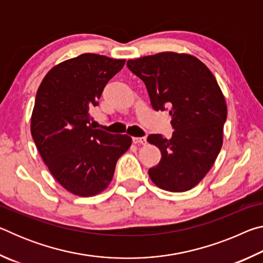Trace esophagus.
Here are the masks:
<instances>
[{"instance_id": "obj_1", "label": "esophagus", "mask_w": 263, "mask_h": 263, "mask_svg": "<svg viewBox=\"0 0 263 263\" xmlns=\"http://www.w3.org/2000/svg\"><path fill=\"white\" fill-rule=\"evenodd\" d=\"M132 140H133V142H135V144H138V145H146L147 144V139H146L145 137H135V138H132Z\"/></svg>"}]
</instances>
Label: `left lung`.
Listing matches in <instances>:
<instances>
[{"label":"left lung","instance_id":"left-lung-1","mask_svg":"<svg viewBox=\"0 0 263 263\" xmlns=\"http://www.w3.org/2000/svg\"><path fill=\"white\" fill-rule=\"evenodd\" d=\"M127 68L142 80L155 111L169 109L171 139L149 135L161 160L148 175L159 188L182 193L201 182L222 145L228 106L216 78L197 58L174 52L128 60Z\"/></svg>","mask_w":263,"mask_h":263}]
</instances>
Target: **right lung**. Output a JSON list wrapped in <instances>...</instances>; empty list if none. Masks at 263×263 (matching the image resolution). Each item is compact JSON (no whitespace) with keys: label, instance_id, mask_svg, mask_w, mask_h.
<instances>
[{"label":"right lung","instance_id":"1","mask_svg":"<svg viewBox=\"0 0 263 263\" xmlns=\"http://www.w3.org/2000/svg\"><path fill=\"white\" fill-rule=\"evenodd\" d=\"M124 64L84 53L54 66L38 88L31 135L54 179L74 195L89 197L103 191L131 146L127 135L92 127L89 114Z\"/></svg>","mask_w":263,"mask_h":263}]
</instances>
